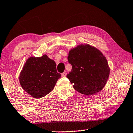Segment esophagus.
I'll return each mask as SVG.
<instances>
[{
    "mask_svg": "<svg viewBox=\"0 0 133 133\" xmlns=\"http://www.w3.org/2000/svg\"><path fill=\"white\" fill-rule=\"evenodd\" d=\"M67 73L66 72H63V73H62V77H66Z\"/></svg>",
    "mask_w": 133,
    "mask_h": 133,
    "instance_id": "esophagus-1",
    "label": "esophagus"
}]
</instances>
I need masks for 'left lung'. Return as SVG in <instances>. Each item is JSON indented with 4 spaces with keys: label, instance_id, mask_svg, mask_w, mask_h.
Instances as JSON below:
<instances>
[{
    "label": "left lung",
    "instance_id": "obj_1",
    "mask_svg": "<svg viewBox=\"0 0 133 133\" xmlns=\"http://www.w3.org/2000/svg\"><path fill=\"white\" fill-rule=\"evenodd\" d=\"M72 70L66 77L79 92L90 96L104 87L110 74L108 62L97 48L81 45L69 52Z\"/></svg>",
    "mask_w": 133,
    "mask_h": 133
}]
</instances>
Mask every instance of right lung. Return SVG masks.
I'll return each instance as SVG.
<instances>
[{
	"label": "right lung",
	"mask_w": 133,
	"mask_h": 133,
	"mask_svg": "<svg viewBox=\"0 0 133 133\" xmlns=\"http://www.w3.org/2000/svg\"><path fill=\"white\" fill-rule=\"evenodd\" d=\"M61 77L55 62L43 55L27 60L20 74L19 82L26 92L34 98H41L53 90Z\"/></svg>",
	"instance_id": "right-lung-1"
}]
</instances>
